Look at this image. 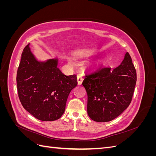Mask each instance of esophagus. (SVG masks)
I'll use <instances>...</instances> for the list:
<instances>
[{"instance_id":"esophagus-1","label":"esophagus","mask_w":156,"mask_h":156,"mask_svg":"<svg viewBox=\"0 0 156 156\" xmlns=\"http://www.w3.org/2000/svg\"><path fill=\"white\" fill-rule=\"evenodd\" d=\"M83 81V77L81 76V75H78L77 76V83L79 85H81L82 84Z\"/></svg>"}]
</instances>
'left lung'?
I'll return each mask as SVG.
<instances>
[{
    "mask_svg": "<svg viewBox=\"0 0 156 156\" xmlns=\"http://www.w3.org/2000/svg\"><path fill=\"white\" fill-rule=\"evenodd\" d=\"M136 81V70L127 52L118 67H100L87 74L83 85L88 96L89 117L98 122L116 119L129 105Z\"/></svg>",
    "mask_w": 156,
    "mask_h": 156,
    "instance_id": "8db88e82",
    "label": "left lung"
}]
</instances>
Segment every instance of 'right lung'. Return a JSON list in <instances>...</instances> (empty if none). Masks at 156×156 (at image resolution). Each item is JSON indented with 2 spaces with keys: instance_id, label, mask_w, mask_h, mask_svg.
<instances>
[{
  "instance_id": "right-lung-1",
  "label": "right lung",
  "mask_w": 156,
  "mask_h": 156,
  "mask_svg": "<svg viewBox=\"0 0 156 156\" xmlns=\"http://www.w3.org/2000/svg\"><path fill=\"white\" fill-rule=\"evenodd\" d=\"M57 65V59L37 61L29 44L22 52L16 77L18 96L25 109L41 121L60 119L69 94L77 85L76 75H65Z\"/></svg>"
}]
</instances>
